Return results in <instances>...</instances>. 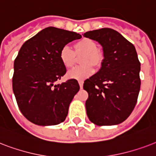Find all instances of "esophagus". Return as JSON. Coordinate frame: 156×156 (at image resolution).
I'll use <instances>...</instances> for the list:
<instances>
[{
    "label": "esophagus",
    "instance_id": "esophagus-1",
    "mask_svg": "<svg viewBox=\"0 0 156 156\" xmlns=\"http://www.w3.org/2000/svg\"><path fill=\"white\" fill-rule=\"evenodd\" d=\"M78 83H79L80 89H82V88H83V84H84V81H83V80H79V81H78Z\"/></svg>",
    "mask_w": 156,
    "mask_h": 156
}]
</instances>
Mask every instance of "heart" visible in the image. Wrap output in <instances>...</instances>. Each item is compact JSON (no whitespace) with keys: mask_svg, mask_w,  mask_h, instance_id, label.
Returning a JSON list of instances; mask_svg holds the SVG:
<instances>
[{"mask_svg":"<svg viewBox=\"0 0 156 156\" xmlns=\"http://www.w3.org/2000/svg\"><path fill=\"white\" fill-rule=\"evenodd\" d=\"M75 52L68 45L62 47L59 51V58L62 64L67 69L74 67L76 62L77 56L81 58L82 66L77 67L67 73L70 79L83 80L87 79L94 72L95 67H99L102 63L104 56L100 49H98L97 42L89 38H82L74 44Z\"/></svg>","mask_w":156,"mask_h":156,"instance_id":"heart-1","label":"heart"}]
</instances>
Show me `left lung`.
Here are the masks:
<instances>
[{"mask_svg":"<svg viewBox=\"0 0 156 156\" xmlns=\"http://www.w3.org/2000/svg\"><path fill=\"white\" fill-rule=\"evenodd\" d=\"M83 36L98 42L104 56L99 71L84 80L83 88L89 94L87 115L99 126L120 124L132 113L139 94L141 67L135 47L111 28L89 31Z\"/></svg>","mask_w":156,"mask_h":156,"instance_id":"8db88e82","label":"left lung"}]
</instances>
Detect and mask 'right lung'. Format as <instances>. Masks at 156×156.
Segmentation results:
<instances>
[{"mask_svg":"<svg viewBox=\"0 0 156 156\" xmlns=\"http://www.w3.org/2000/svg\"><path fill=\"white\" fill-rule=\"evenodd\" d=\"M81 35L49 27L27 40L14 60L13 91L22 114L37 125L63 122L74 96L79 91L76 80L54 84L67 72L59 51Z\"/></svg>","mask_w":156,"mask_h":156,"instance_id":"right-lung-1","label":"right lung"}]
</instances>
